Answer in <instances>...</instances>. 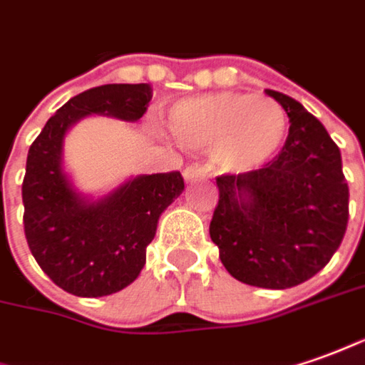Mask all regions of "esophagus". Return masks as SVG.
Returning a JSON list of instances; mask_svg holds the SVG:
<instances>
[{
  "mask_svg": "<svg viewBox=\"0 0 365 365\" xmlns=\"http://www.w3.org/2000/svg\"><path fill=\"white\" fill-rule=\"evenodd\" d=\"M207 175V168H203V165H187L185 170H183V178H185V182H193V180H200V178H205Z\"/></svg>",
  "mask_w": 365,
  "mask_h": 365,
  "instance_id": "esophagus-1",
  "label": "esophagus"
}]
</instances>
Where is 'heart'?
Returning <instances> with one entry per match:
<instances>
[{
  "instance_id": "b5f03b06",
  "label": "heart",
  "mask_w": 365,
  "mask_h": 365,
  "mask_svg": "<svg viewBox=\"0 0 365 365\" xmlns=\"http://www.w3.org/2000/svg\"><path fill=\"white\" fill-rule=\"evenodd\" d=\"M163 121L180 145L187 150L210 148L212 160L234 173L269 165L287 135V115L277 101L235 91L178 99Z\"/></svg>"
}]
</instances>
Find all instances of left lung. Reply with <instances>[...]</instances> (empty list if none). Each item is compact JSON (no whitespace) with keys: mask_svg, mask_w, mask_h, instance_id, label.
<instances>
[{"mask_svg":"<svg viewBox=\"0 0 365 365\" xmlns=\"http://www.w3.org/2000/svg\"><path fill=\"white\" fill-rule=\"evenodd\" d=\"M286 110L289 133L274 162L217 178L210 237L230 276L286 289L331 259L348 225L349 190L341 153L318 118L286 93L266 89Z\"/></svg>","mask_w":365,"mask_h":365,"instance_id":"8db88e82","label":"left lung"}]
</instances>
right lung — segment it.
Here are the masks:
<instances>
[{"mask_svg":"<svg viewBox=\"0 0 365 365\" xmlns=\"http://www.w3.org/2000/svg\"><path fill=\"white\" fill-rule=\"evenodd\" d=\"M150 83H108L61 106L27 153L21 185L27 245L49 279L79 297L115 294L145 266L158 220L183 192L180 172L130 178L99 197L81 193L63 168L68 131L88 115L138 121Z\"/></svg>","mask_w":365,"mask_h":365,"instance_id":"obj_1","label":"right lung"}]
</instances>
